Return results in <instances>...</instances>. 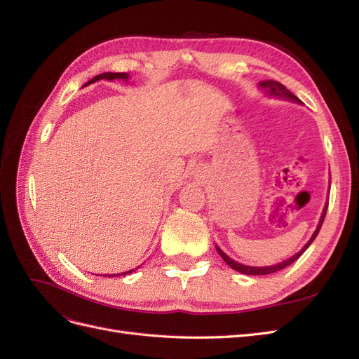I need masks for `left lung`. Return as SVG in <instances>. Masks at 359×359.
<instances>
[{
    "label": "left lung",
    "mask_w": 359,
    "mask_h": 359,
    "mask_svg": "<svg viewBox=\"0 0 359 359\" xmlns=\"http://www.w3.org/2000/svg\"><path fill=\"white\" fill-rule=\"evenodd\" d=\"M259 86H260V88H262V90H265L269 95L285 97V99H289V100H293V102H297V103H301V100L298 99V97H297L295 94H292V93L286 88L285 85H281V83L277 82V81H262V82H259ZM327 210H328V203L325 205L322 217H320V220H319V224H318V227H316V231H314L313 236L310 238V241L301 248V252H298L297 255H293L292 257H289L287 260H285V262H281V264H277V265H273V266H247V265L235 262L233 259H231L229 256L224 255L219 247H215V248H217V252H219V255L223 257L224 262H226L227 265H229L231 268H233L235 271H238V273H243V274H247V276H266V274L277 273V271L285 269L286 266H289L290 264L295 262V260H297L304 252H306V250L309 248V245L314 241V238L318 236V233H319V231H320L322 223H323V220H325V215H327Z\"/></svg>",
    "instance_id": "1"
}]
</instances>
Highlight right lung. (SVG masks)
<instances>
[{
    "instance_id": "obj_1",
    "label": "right lung",
    "mask_w": 359,
    "mask_h": 359,
    "mask_svg": "<svg viewBox=\"0 0 359 359\" xmlns=\"http://www.w3.org/2000/svg\"><path fill=\"white\" fill-rule=\"evenodd\" d=\"M100 79H107V81H114V79H123V81H127L128 79V74L127 73H102V74H97L95 78H93L91 81H88L85 83V86L88 85V83H94V82H97V81H100ZM135 269H130V271H127V273H121V276H126V274H130V273H133ZM114 276H119V274H112V276H107V277H114ZM106 277V276H104Z\"/></svg>"
}]
</instances>
